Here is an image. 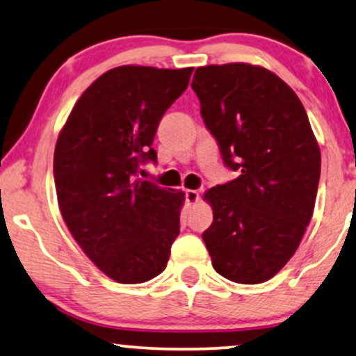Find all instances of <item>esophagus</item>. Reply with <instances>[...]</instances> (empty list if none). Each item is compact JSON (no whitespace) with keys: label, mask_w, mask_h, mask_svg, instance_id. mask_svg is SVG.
Masks as SVG:
<instances>
[{"label":"esophagus","mask_w":356,"mask_h":356,"mask_svg":"<svg viewBox=\"0 0 356 356\" xmlns=\"http://www.w3.org/2000/svg\"><path fill=\"white\" fill-rule=\"evenodd\" d=\"M199 191H192V188H188L186 191V204L187 205H195L197 202H199Z\"/></svg>","instance_id":"1"}]
</instances>
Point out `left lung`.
Listing matches in <instances>:
<instances>
[{
  "label": "left lung",
  "instance_id": "obj_1",
  "mask_svg": "<svg viewBox=\"0 0 356 356\" xmlns=\"http://www.w3.org/2000/svg\"><path fill=\"white\" fill-rule=\"evenodd\" d=\"M192 88L223 163L240 170L204 193L213 222L202 238L215 271L259 284L286 266L312 218L318 143L294 90L264 67H199Z\"/></svg>",
  "mask_w": 356,
  "mask_h": 356
}]
</instances>
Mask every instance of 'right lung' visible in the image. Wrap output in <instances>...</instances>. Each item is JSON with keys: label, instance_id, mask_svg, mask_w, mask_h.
Instances as JSON below:
<instances>
[{"label": "right lung", "instance_id": "obj_1", "mask_svg": "<svg viewBox=\"0 0 356 356\" xmlns=\"http://www.w3.org/2000/svg\"><path fill=\"white\" fill-rule=\"evenodd\" d=\"M193 67L121 65L105 72L72 108L54 151L62 218L102 273L139 284L168 266L186 193L136 177L154 161L152 141Z\"/></svg>", "mask_w": 356, "mask_h": 356}]
</instances>
